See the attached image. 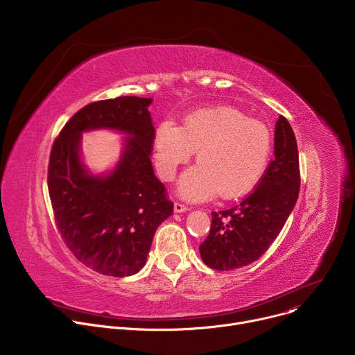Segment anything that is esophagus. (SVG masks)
Returning <instances> with one entry per match:
<instances>
[{
	"mask_svg": "<svg viewBox=\"0 0 355 355\" xmlns=\"http://www.w3.org/2000/svg\"><path fill=\"white\" fill-rule=\"evenodd\" d=\"M187 211H188V208H187L185 205L178 204V202H175V204H174V212H175V214H184V212H187Z\"/></svg>",
	"mask_w": 355,
	"mask_h": 355,
	"instance_id": "34e87169",
	"label": "esophagus"
}]
</instances>
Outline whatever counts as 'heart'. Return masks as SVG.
<instances>
[{"label":"heart","mask_w":355,"mask_h":355,"mask_svg":"<svg viewBox=\"0 0 355 355\" xmlns=\"http://www.w3.org/2000/svg\"><path fill=\"white\" fill-rule=\"evenodd\" d=\"M155 166L171 181L196 151L198 166L187 170L177 192L187 200L204 202L220 193L237 198L250 192L263 177L271 155L268 128L233 107L196 110L182 126L162 122L155 133Z\"/></svg>","instance_id":"heart-1"}]
</instances>
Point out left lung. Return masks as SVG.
Listing matches in <instances>:
<instances>
[{
    "instance_id": "8db88e82",
    "label": "left lung",
    "mask_w": 355,
    "mask_h": 355,
    "mask_svg": "<svg viewBox=\"0 0 355 355\" xmlns=\"http://www.w3.org/2000/svg\"><path fill=\"white\" fill-rule=\"evenodd\" d=\"M300 187L296 137L289 122L275 123L274 160L257 188L239 205L212 212L207 240L199 245L200 259L218 271H230L259 260L278 237L293 211Z\"/></svg>"
}]
</instances>
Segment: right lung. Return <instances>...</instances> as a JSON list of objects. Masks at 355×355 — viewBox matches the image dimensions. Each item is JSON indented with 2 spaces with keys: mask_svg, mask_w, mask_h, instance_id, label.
I'll list each match as a JSON object with an SVG mask.
<instances>
[{
  "mask_svg": "<svg viewBox=\"0 0 355 355\" xmlns=\"http://www.w3.org/2000/svg\"><path fill=\"white\" fill-rule=\"evenodd\" d=\"M151 103L118 96L88 104L64 125L50 153L47 185L59 232L74 257L99 274L139 272L157 227L173 215L150 160ZM103 128L125 137L117 164L94 175L82 162L80 140L83 132Z\"/></svg>",
  "mask_w": 355,
  "mask_h": 355,
  "instance_id": "right-lung-1",
  "label": "right lung"
}]
</instances>
